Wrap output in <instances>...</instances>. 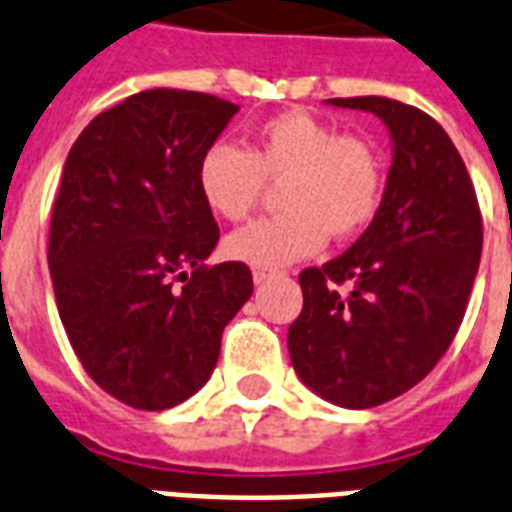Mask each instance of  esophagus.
Instances as JSON below:
<instances>
[{"mask_svg":"<svg viewBox=\"0 0 512 512\" xmlns=\"http://www.w3.org/2000/svg\"><path fill=\"white\" fill-rule=\"evenodd\" d=\"M273 276H276V271H271V268H260V265L252 268V279H255V284L268 282V279H273Z\"/></svg>","mask_w":512,"mask_h":512,"instance_id":"obj_1","label":"esophagus"}]
</instances>
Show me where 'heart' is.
I'll return each instance as SVG.
<instances>
[{"instance_id": "1", "label": "heart", "mask_w": 512, "mask_h": 512, "mask_svg": "<svg viewBox=\"0 0 512 512\" xmlns=\"http://www.w3.org/2000/svg\"><path fill=\"white\" fill-rule=\"evenodd\" d=\"M282 179V212L230 233L233 260L276 268L295 263L333 239H351L376 220L384 198V158L368 136L341 134L306 109L268 117L247 150L217 142L198 161V193L214 214L239 222L252 214L265 182Z\"/></svg>"}]
</instances>
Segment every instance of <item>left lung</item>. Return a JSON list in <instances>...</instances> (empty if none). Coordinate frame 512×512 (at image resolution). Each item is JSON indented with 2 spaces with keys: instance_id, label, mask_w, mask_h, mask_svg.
Masks as SVG:
<instances>
[{
  "instance_id": "1",
  "label": "left lung",
  "mask_w": 512,
  "mask_h": 512,
  "mask_svg": "<svg viewBox=\"0 0 512 512\" xmlns=\"http://www.w3.org/2000/svg\"><path fill=\"white\" fill-rule=\"evenodd\" d=\"M330 104L381 117L395 161L368 230L341 257L300 271L303 311L287 346L319 397L373 408L419 384L454 341L481 263L483 217L438 120L384 96Z\"/></svg>"
}]
</instances>
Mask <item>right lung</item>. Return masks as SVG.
Wrapping results in <instances>:
<instances>
[{"mask_svg": "<svg viewBox=\"0 0 512 512\" xmlns=\"http://www.w3.org/2000/svg\"><path fill=\"white\" fill-rule=\"evenodd\" d=\"M236 112L152 88L93 117L66 158L48 239L58 317L85 373L136 411L195 395L252 295L247 263H204L220 228L198 161Z\"/></svg>", "mask_w": 512, "mask_h": 512, "instance_id": "obj_1", "label": "right lung"}]
</instances>
